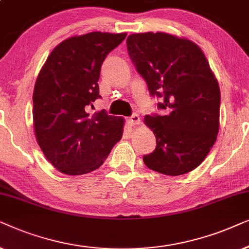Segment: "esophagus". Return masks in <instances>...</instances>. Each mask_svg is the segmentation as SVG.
I'll return each instance as SVG.
<instances>
[{"label":"esophagus","instance_id":"34e87169","mask_svg":"<svg viewBox=\"0 0 249 249\" xmlns=\"http://www.w3.org/2000/svg\"><path fill=\"white\" fill-rule=\"evenodd\" d=\"M127 123H128V125H131V126H134V125H139L141 123L140 116H139L138 114L132 115L130 118H127Z\"/></svg>","mask_w":249,"mask_h":249}]
</instances>
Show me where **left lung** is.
Masks as SVG:
<instances>
[{
  "mask_svg": "<svg viewBox=\"0 0 249 249\" xmlns=\"http://www.w3.org/2000/svg\"><path fill=\"white\" fill-rule=\"evenodd\" d=\"M127 51L152 97L161 98V115H147L156 149L143 156L145 166L177 177L199 166L220 127L221 94L204 52L190 39L166 33L131 34Z\"/></svg>",
  "mask_w": 249,
  "mask_h": 249,
  "instance_id": "left-lung-1",
  "label": "left lung"
}]
</instances>
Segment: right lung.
Listing matches in <instances>:
<instances>
[{
    "label": "right lung",
    "mask_w": 249,
    "mask_h": 249,
    "mask_svg": "<svg viewBox=\"0 0 249 249\" xmlns=\"http://www.w3.org/2000/svg\"><path fill=\"white\" fill-rule=\"evenodd\" d=\"M126 33L92 32L55 46L33 93L35 137L43 154L61 173L82 175L104 164L122 139L124 118L88 109L101 98L98 81L108 53Z\"/></svg>",
    "instance_id": "obj_1"
}]
</instances>
